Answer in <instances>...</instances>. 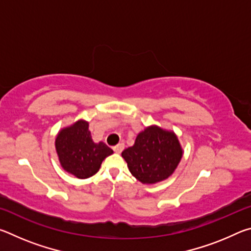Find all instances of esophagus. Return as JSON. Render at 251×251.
I'll use <instances>...</instances> for the list:
<instances>
[{"label":"esophagus","mask_w":251,"mask_h":251,"mask_svg":"<svg viewBox=\"0 0 251 251\" xmlns=\"http://www.w3.org/2000/svg\"><path fill=\"white\" fill-rule=\"evenodd\" d=\"M124 147H125L124 144L120 143V144H117L116 146H114L113 150H114V151H116V152H122V151L124 150Z\"/></svg>","instance_id":"obj_1"}]
</instances>
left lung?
I'll return each instance as SVG.
<instances>
[{
	"mask_svg": "<svg viewBox=\"0 0 251 251\" xmlns=\"http://www.w3.org/2000/svg\"><path fill=\"white\" fill-rule=\"evenodd\" d=\"M136 179L143 184H156L175 172L182 150L174 131L150 126L141 131L131 147L122 152Z\"/></svg>",
	"mask_w": 251,
	"mask_h": 251,
	"instance_id": "left-lung-1",
	"label": "left lung"
}]
</instances>
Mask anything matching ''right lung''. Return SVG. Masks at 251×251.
I'll return each mask as SVG.
<instances>
[{"label":"right lung","mask_w":251,"mask_h":251,"mask_svg":"<svg viewBox=\"0 0 251 251\" xmlns=\"http://www.w3.org/2000/svg\"><path fill=\"white\" fill-rule=\"evenodd\" d=\"M55 148L62 167L80 179L95 175L101 161L113 154L103 142H93L88 123L82 120L59 130Z\"/></svg>","instance_id":"1"}]
</instances>
